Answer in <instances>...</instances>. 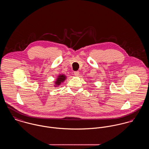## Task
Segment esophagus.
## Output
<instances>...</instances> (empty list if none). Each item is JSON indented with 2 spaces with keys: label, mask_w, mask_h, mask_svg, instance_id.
Masks as SVG:
<instances>
[{
  "label": "esophagus",
  "mask_w": 149,
  "mask_h": 149,
  "mask_svg": "<svg viewBox=\"0 0 149 149\" xmlns=\"http://www.w3.org/2000/svg\"><path fill=\"white\" fill-rule=\"evenodd\" d=\"M79 74H80V73H79V72H78V71H76V72H74V76H79Z\"/></svg>",
  "instance_id": "esophagus-1"
}]
</instances>
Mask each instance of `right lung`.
Segmentation results:
<instances>
[{
  "mask_svg": "<svg viewBox=\"0 0 149 149\" xmlns=\"http://www.w3.org/2000/svg\"><path fill=\"white\" fill-rule=\"evenodd\" d=\"M66 79H67V76L64 74H59L56 81H54V87L59 86L61 84V83L64 82V81L66 80Z\"/></svg>",
  "mask_w": 149,
  "mask_h": 149,
  "instance_id": "right-lung-1",
  "label": "right lung"
}]
</instances>
